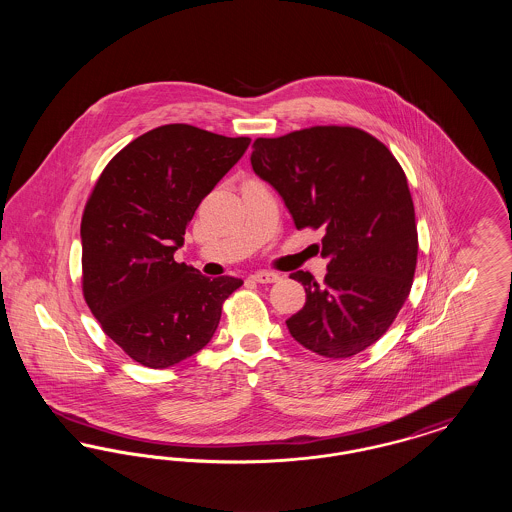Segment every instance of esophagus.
I'll list each match as a JSON object with an SVG mask.
<instances>
[{
    "mask_svg": "<svg viewBox=\"0 0 512 512\" xmlns=\"http://www.w3.org/2000/svg\"><path fill=\"white\" fill-rule=\"evenodd\" d=\"M251 280H255L259 284H272V282L280 280V276L276 272H270V270H259V272L251 274Z\"/></svg>",
    "mask_w": 512,
    "mask_h": 512,
    "instance_id": "34e87169",
    "label": "esophagus"
}]
</instances>
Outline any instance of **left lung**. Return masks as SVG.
Masks as SVG:
<instances>
[{"instance_id":"left-lung-1","label":"left lung","mask_w":512,"mask_h":512,"mask_svg":"<svg viewBox=\"0 0 512 512\" xmlns=\"http://www.w3.org/2000/svg\"><path fill=\"white\" fill-rule=\"evenodd\" d=\"M255 174L284 199L295 228H322L324 282L297 270L307 301L286 320L293 340L347 359L380 340L413 286L418 238L407 176L374 136L313 126L257 138Z\"/></svg>"}]
</instances>
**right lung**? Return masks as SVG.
<instances>
[{"label":"right lung","mask_w":512,"mask_h":512,"mask_svg":"<svg viewBox=\"0 0 512 512\" xmlns=\"http://www.w3.org/2000/svg\"><path fill=\"white\" fill-rule=\"evenodd\" d=\"M249 138L165 124L121 149L101 172L80 224L82 288L103 332L136 363L169 368L217 332L222 301L244 282L174 261L201 199Z\"/></svg>","instance_id":"1"}]
</instances>
